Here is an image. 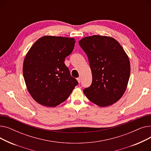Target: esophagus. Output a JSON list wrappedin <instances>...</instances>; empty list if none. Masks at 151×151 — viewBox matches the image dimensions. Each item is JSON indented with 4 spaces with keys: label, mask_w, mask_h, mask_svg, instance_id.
<instances>
[{
    "label": "esophagus",
    "mask_w": 151,
    "mask_h": 151,
    "mask_svg": "<svg viewBox=\"0 0 151 151\" xmlns=\"http://www.w3.org/2000/svg\"><path fill=\"white\" fill-rule=\"evenodd\" d=\"M77 80H78V83H81V78H80V77H79V78H77Z\"/></svg>",
    "instance_id": "1"
}]
</instances>
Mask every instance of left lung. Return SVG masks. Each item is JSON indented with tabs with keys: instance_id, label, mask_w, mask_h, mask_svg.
<instances>
[{
	"instance_id": "left-lung-1",
	"label": "left lung",
	"mask_w": 151,
	"mask_h": 151,
	"mask_svg": "<svg viewBox=\"0 0 151 151\" xmlns=\"http://www.w3.org/2000/svg\"><path fill=\"white\" fill-rule=\"evenodd\" d=\"M88 58L92 81L83 92L99 106L111 105L119 100L127 86L130 65L122 47L113 38L93 35L79 42Z\"/></svg>"
}]
</instances>
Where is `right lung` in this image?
Listing matches in <instances>:
<instances>
[{
	"instance_id": "obj_1",
	"label": "right lung",
	"mask_w": 151,
	"mask_h": 151,
	"mask_svg": "<svg viewBox=\"0 0 151 151\" xmlns=\"http://www.w3.org/2000/svg\"><path fill=\"white\" fill-rule=\"evenodd\" d=\"M75 43L72 38L45 36L29 50L23 63V76L29 92L38 104L56 106L78 84L64 63Z\"/></svg>"
}]
</instances>
